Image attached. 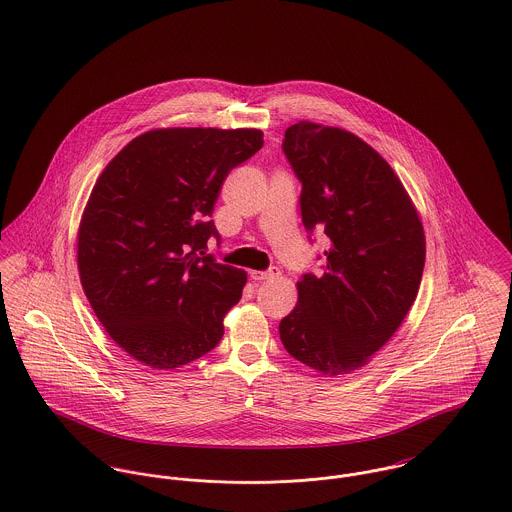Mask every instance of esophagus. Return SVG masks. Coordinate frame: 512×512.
Returning a JSON list of instances; mask_svg holds the SVG:
<instances>
[{
  "mask_svg": "<svg viewBox=\"0 0 512 512\" xmlns=\"http://www.w3.org/2000/svg\"><path fill=\"white\" fill-rule=\"evenodd\" d=\"M249 275H251V279H253L255 283H263V281L275 279V277L279 275V271H251Z\"/></svg>",
  "mask_w": 512,
  "mask_h": 512,
  "instance_id": "obj_1",
  "label": "esophagus"
}]
</instances>
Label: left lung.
Masks as SVG:
<instances>
[{
    "label": "left lung",
    "instance_id": "left-lung-1",
    "mask_svg": "<svg viewBox=\"0 0 512 512\" xmlns=\"http://www.w3.org/2000/svg\"><path fill=\"white\" fill-rule=\"evenodd\" d=\"M283 149L302 182V222L324 231L330 249L324 273L296 283L281 341L310 369L345 375L367 365L412 308L424 228L397 172L355 133L304 119L286 129Z\"/></svg>",
    "mask_w": 512,
    "mask_h": 512
}]
</instances>
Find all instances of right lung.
<instances>
[{
	"mask_svg": "<svg viewBox=\"0 0 512 512\" xmlns=\"http://www.w3.org/2000/svg\"><path fill=\"white\" fill-rule=\"evenodd\" d=\"M263 147L253 127H161L98 176L76 237L84 294L135 361L172 371L212 351L247 273L204 253L231 169Z\"/></svg>",
	"mask_w": 512,
	"mask_h": 512,
	"instance_id": "obj_1",
	"label": "right lung"
}]
</instances>
